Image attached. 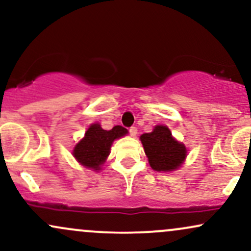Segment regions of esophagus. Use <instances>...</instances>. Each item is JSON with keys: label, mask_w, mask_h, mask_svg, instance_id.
I'll return each mask as SVG.
<instances>
[{"label": "esophagus", "mask_w": 251, "mask_h": 251, "mask_svg": "<svg viewBox=\"0 0 251 251\" xmlns=\"http://www.w3.org/2000/svg\"><path fill=\"white\" fill-rule=\"evenodd\" d=\"M128 132H129V134L132 135V137H135V135H137V133H138V129H137V127H135V126H132V127L128 128Z\"/></svg>", "instance_id": "34e87169"}]
</instances>
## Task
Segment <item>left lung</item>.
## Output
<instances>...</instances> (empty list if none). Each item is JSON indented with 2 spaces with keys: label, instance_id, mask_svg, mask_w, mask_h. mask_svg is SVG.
<instances>
[{
  "label": "left lung",
  "instance_id": "obj_1",
  "mask_svg": "<svg viewBox=\"0 0 251 251\" xmlns=\"http://www.w3.org/2000/svg\"><path fill=\"white\" fill-rule=\"evenodd\" d=\"M151 168L155 171H172L178 169L186 157L183 144L174 139L166 126H155L151 133L140 137Z\"/></svg>",
  "mask_w": 251,
  "mask_h": 251
}]
</instances>
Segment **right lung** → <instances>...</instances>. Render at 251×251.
<instances>
[{
	"label": "right lung",
	"instance_id": "obj_1",
	"mask_svg": "<svg viewBox=\"0 0 251 251\" xmlns=\"http://www.w3.org/2000/svg\"><path fill=\"white\" fill-rule=\"evenodd\" d=\"M126 133L127 129L123 126H114L109 131H106L101 128L99 124H93L86 131L85 138L76 144L73 155L77 162L86 168L99 170L100 165L109 154V149L113 140Z\"/></svg>",
	"mask_w": 251,
	"mask_h": 251
}]
</instances>
